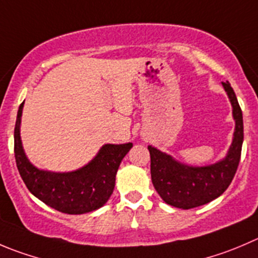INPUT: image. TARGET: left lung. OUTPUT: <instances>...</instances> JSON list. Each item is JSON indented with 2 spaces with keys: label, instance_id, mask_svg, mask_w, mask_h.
<instances>
[{
  "label": "left lung",
  "instance_id": "obj_1",
  "mask_svg": "<svg viewBox=\"0 0 258 258\" xmlns=\"http://www.w3.org/2000/svg\"><path fill=\"white\" fill-rule=\"evenodd\" d=\"M223 87L233 107L236 131L228 155L214 165L192 167L172 160L171 156L149 146L151 157V180L162 201L172 207L191 209L209 203L222 196L236 175L243 142V118L236 93L229 82Z\"/></svg>",
  "mask_w": 258,
  "mask_h": 258
}]
</instances>
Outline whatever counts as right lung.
<instances>
[{"instance_id": "1", "label": "right lung", "mask_w": 258, "mask_h": 258, "mask_svg": "<svg viewBox=\"0 0 258 258\" xmlns=\"http://www.w3.org/2000/svg\"><path fill=\"white\" fill-rule=\"evenodd\" d=\"M24 102L20 104L15 124V159L27 189L42 203L61 213L83 214L101 208L114 189L116 174L132 144L104 145L98 155L73 172L42 171L30 164L20 139V121Z\"/></svg>"}]
</instances>
